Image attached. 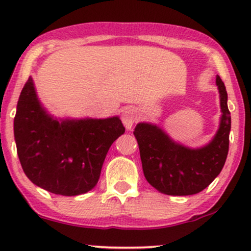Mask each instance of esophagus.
I'll return each mask as SVG.
<instances>
[{"instance_id":"34e87169","label":"esophagus","mask_w":251,"mask_h":251,"mask_svg":"<svg viewBox=\"0 0 251 251\" xmlns=\"http://www.w3.org/2000/svg\"><path fill=\"white\" fill-rule=\"evenodd\" d=\"M138 119V111L135 108H126L122 113V122L126 129H130L134 126V123L136 122Z\"/></svg>"}]
</instances>
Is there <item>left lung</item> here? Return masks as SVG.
Returning <instances> with one entry per match:
<instances>
[{
    "mask_svg": "<svg viewBox=\"0 0 251 251\" xmlns=\"http://www.w3.org/2000/svg\"><path fill=\"white\" fill-rule=\"evenodd\" d=\"M216 85L222 114L216 134L204 146L190 148L176 142L155 123L140 122L135 126L143 174L160 193L173 196L194 195L205 189L225 166L231 117L226 103L228 94L219 75Z\"/></svg>",
    "mask_w": 251,
    "mask_h": 251,
    "instance_id": "obj_1",
    "label": "left lung"
}]
</instances>
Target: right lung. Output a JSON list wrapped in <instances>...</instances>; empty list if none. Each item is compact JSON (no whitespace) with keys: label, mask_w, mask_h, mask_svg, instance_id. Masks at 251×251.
<instances>
[{"label":"right lung","mask_w":251,"mask_h":251,"mask_svg":"<svg viewBox=\"0 0 251 251\" xmlns=\"http://www.w3.org/2000/svg\"><path fill=\"white\" fill-rule=\"evenodd\" d=\"M125 131L119 116H54L38 99L31 76L21 91L14 119L17 155L26 177L63 196L82 195L95 187L109 148Z\"/></svg>","instance_id":"1"}]
</instances>
